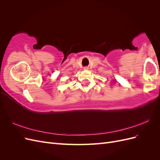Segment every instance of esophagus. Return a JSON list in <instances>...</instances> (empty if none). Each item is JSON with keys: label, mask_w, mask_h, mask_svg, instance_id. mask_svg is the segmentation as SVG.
Wrapping results in <instances>:
<instances>
[{"label": "esophagus", "mask_w": 160, "mask_h": 160, "mask_svg": "<svg viewBox=\"0 0 160 160\" xmlns=\"http://www.w3.org/2000/svg\"><path fill=\"white\" fill-rule=\"evenodd\" d=\"M85 69H88V67H85Z\"/></svg>", "instance_id": "34e87169"}]
</instances>
